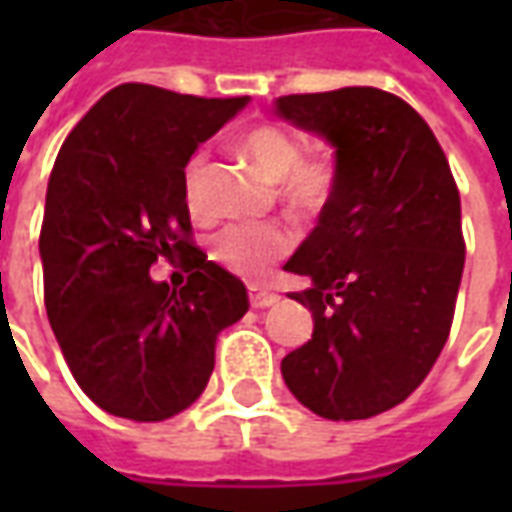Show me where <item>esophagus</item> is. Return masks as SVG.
I'll return each instance as SVG.
<instances>
[{"instance_id": "esophagus-1", "label": "esophagus", "mask_w": 512, "mask_h": 512, "mask_svg": "<svg viewBox=\"0 0 512 512\" xmlns=\"http://www.w3.org/2000/svg\"><path fill=\"white\" fill-rule=\"evenodd\" d=\"M249 301H252V307H255V310H266V307H271V304H277L279 296L277 293H271V290L249 288Z\"/></svg>"}]
</instances>
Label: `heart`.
<instances>
[{"label":"heart","instance_id":"obj_1","mask_svg":"<svg viewBox=\"0 0 512 512\" xmlns=\"http://www.w3.org/2000/svg\"><path fill=\"white\" fill-rule=\"evenodd\" d=\"M233 147L249 158L268 180H277V197L296 216H318L332 202L340 167L332 150L310 147L277 123H255L233 139ZM205 153H194L183 169V189L194 200L205 172ZM296 235L282 222H230L211 238V257L235 277L263 279L271 266L288 255Z\"/></svg>","mask_w":512,"mask_h":512}]
</instances>
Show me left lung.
Instances as JSON below:
<instances>
[{
    "instance_id": "obj_1",
    "label": "left lung",
    "mask_w": 512,
    "mask_h": 512,
    "mask_svg": "<svg viewBox=\"0 0 512 512\" xmlns=\"http://www.w3.org/2000/svg\"><path fill=\"white\" fill-rule=\"evenodd\" d=\"M277 112L337 147V189L285 271L312 340L282 359L299 403L367 419L403 403L450 337L466 241L447 156L414 106L378 87L282 95Z\"/></svg>"
}]
</instances>
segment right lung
<instances>
[{
  "label": "right lung",
  "instance_id": "obj_1",
  "mask_svg": "<svg viewBox=\"0 0 512 512\" xmlns=\"http://www.w3.org/2000/svg\"><path fill=\"white\" fill-rule=\"evenodd\" d=\"M246 98L120 84L76 123L54 161L40 227L43 299L62 356L95 406L161 422L208 386L216 337L241 321V279L194 246L183 169ZM183 256L187 285L149 279Z\"/></svg>",
  "mask_w": 512,
  "mask_h": 512
}]
</instances>
